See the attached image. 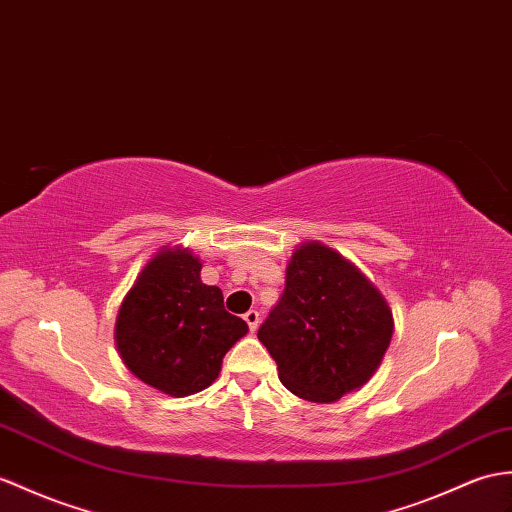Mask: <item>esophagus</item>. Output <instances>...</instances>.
Listing matches in <instances>:
<instances>
[{
    "mask_svg": "<svg viewBox=\"0 0 512 512\" xmlns=\"http://www.w3.org/2000/svg\"><path fill=\"white\" fill-rule=\"evenodd\" d=\"M244 320L248 323V329L255 331V329L259 327V312H257V310H248V312L244 314Z\"/></svg>",
    "mask_w": 512,
    "mask_h": 512,
    "instance_id": "obj_1",
    "label": "esophagus"
}]
</instances>
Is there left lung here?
I'll use <instances>...</instances> for the list:
<instances>
[{"label":"left lung","mask_w":512,"mask_h":512,"mask_svg":"<svg viewBox=\"0 0 512 512\" xmlns=\"http://www.w3.org/2000/svg\"><path fill=\"white\" fill-rule=\"evenodd\" d=\"M257 338L285 388L329 403L371 379L392 338V312L358 268L310 242L292 255L285 290Z\"/></svg>","instance_id":"left-lung-1"}]
</instances>
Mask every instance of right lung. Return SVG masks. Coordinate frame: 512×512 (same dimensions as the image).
Instances as JSON below:
<instances>
[{"label":"right lung","instance_id":"right-lung-1","mask_svg":"<svg viewBox=\"0 0 512 512\" xmlns=\"http://www.w3.org/2000/svg\"><path fill=\"white\" fill-rule=\"evenodd\" d=\"M246 331L240 316L224 310L222 290L200 281L198 257L163 251L126 294L115 340L130 373L183 397L218 377L222 358Z\"/></svg>","mask_w":512,"mask_h":512}]
</instances>
